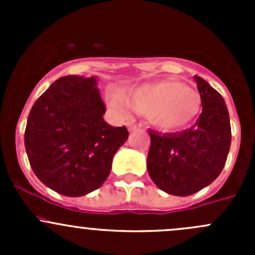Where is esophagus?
<instances>
[{"instance_id": "34e87169", "label": "esophagus", "mask_w": 255, "mask_h": 255, "mask_svg": "<svg viewBox=\"0 0 255 255\" xmlns=\"http://www.w3.org/2000/svg\"><path fill=\"white\" fill-rule=\"evenodd\" d=\"M126 125H127L128 130H129V132H133V130H135V129H138V128H140V125H139V123L135 122V121H128V122L126 123Z\"/></svg>"}]
</instances>
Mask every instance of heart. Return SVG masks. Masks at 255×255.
I'll list each match as a JSON object with an SVG mask.
<instances>
[{
	"label": "heart",
	"mask_w": 255,
	"mask_h": 255,
	"mask_svg": "<svg viewBox=\"0 0 255 255\" xmlns=\"http://www.w3.org/2000/svg\"><path fill=\"white\" fill-rule=\"evenodd\" d=\"M110 104L121 113L128 109L148 116L156 128L180 130L189 127L201 112V96L195 89L175 80L146 82L125 90L123 97L110 95Z\"/></svg>",
	"instance_id": "heart-1"
}]
</instances>
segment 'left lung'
<instances>
[{
  "instance_id": "left-lung-1",
  "label": "left lung",
  "mask_w": 255,
  "mask_h": 255,
  "mask_svg": "<svg viewBox=\"0 0 255 255\" xmlns=\"http://www.w3.org/2000/svg\"><path fill=\"white\" fill-rule=\"evenodd\" d=\"M195 80L202 104L195 125L175 133L149 130V176L159 189L175 196H189L215 181L225 166L232 139L223 97L202 78Z\"/></svg>"
}]
</instances>
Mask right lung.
Returning <instances> with one entry per match:
<instances>
[{"instance_id": "1", "label": "right lung", "mask_w": 255, "mask_h": 255, "mask_svg": "<svg viewBox=\"0 0 255 255\" xmlns=\"http://www.w3.org/2000/svg\"><path fill=\"white\" fill-rule=\"evenodd\" d=\"M96 78L63 76L33 105L24 132L28 160L38 179L64 196L102 186L128 130L104 120Z\"/></svg>"}]
</instances>
